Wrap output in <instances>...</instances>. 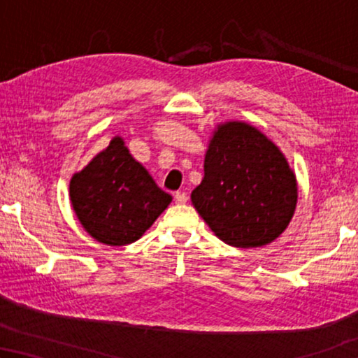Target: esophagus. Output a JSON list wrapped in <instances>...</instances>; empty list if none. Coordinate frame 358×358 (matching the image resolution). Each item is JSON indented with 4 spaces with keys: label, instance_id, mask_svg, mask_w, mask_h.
<instances>
[{
    "label": "esophagus",
    "instance_id": "1",
    "mask_svg": "<svg viewBox=\"0 0 358 358\" xmlns=\"http://www.w3.org/2000/svg\"><path fill=\"white\" fill-rule=\"evenodd\" d=\"M174 200H176V203L184 205V203H187L189 195H187V192H176L174 194Z\"/></svg>",
    "mask_w": 358,
    "mask_h": 358
}]
</instances>
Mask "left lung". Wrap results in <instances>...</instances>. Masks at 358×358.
Returning <instances> with one entry per match:
<instances>
[{"label": "left lung", "mask_w": 358, "mask_h": 358, "mask_svg": "<svg viewBox=\"0 0 358 358\" xmlns=\"http://www.w3.org/2000/svg\"><path fill=\"white\" fill-rule=\"evenodd\" d=\"M296 179L280 150L241 122L220 125L205 155L192 203L234 248H257L283 233L296 207Z\"/></svg>", "instance_id": "obj_1"}]
</instances>
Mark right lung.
<instances>
[{
  "instance_id": "1",
  "label": "right lung",
  "mask_w": 358,
  "mask_h": 358,
  "mask_svg": "<svg viewBox=\"0 0 358 358\" xmlns=\"http://www.w3.org/2000/svg\"><path fill=\"white\" fill-rule=\"evenodd\" d=\"M70 199L83 228L109 246L136 241L173 200L119 136L73 176Z\"/></svg>"
}]
</instances>
